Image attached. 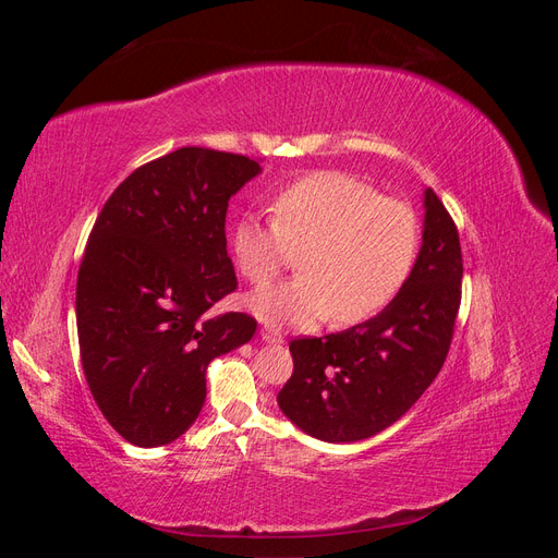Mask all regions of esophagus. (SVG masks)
Returning <instances> with one entry per match:
<instances>
[{"mask_svg":"<svg viewBox=\"0 0 558 558\" xmlns=\"http://www.w3.org/2000/svg\"><path fill=\"white\" fill-rule=\"evenodd\" d=\"M260 340L267 342V344H281L283 342V335L279 330H275V328L265 326V328H260Z\"/></svg>","mask_w":558,"mask_h":558,"instance_id":"1","label":"esophagus"}]
</instances>
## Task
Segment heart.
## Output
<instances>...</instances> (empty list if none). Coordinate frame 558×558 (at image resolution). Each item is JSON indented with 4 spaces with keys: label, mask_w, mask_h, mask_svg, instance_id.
Segmentation results:
<instances>
[{
    "label": "heart",
    "mask_w": 558,
    "mask_h": 558,
    "mask_svg": "<svg viewBox=\"0 0 558 558\" xmlns=\"http://www.w3.org/2000/svg\"><path fill=\"white\" fill-rule=\"evenodd\" d=\"M272 214H244L232 232L242 275L258 286L302 248L298 277L248 298L269 324L310 326L328 316L361 324L391 305L412 275L421 242L414 209L359 177H302L277 193Z\"/></svg>",
    "instance_id": "1"
}]
</instances>
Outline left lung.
<instances>
[{
	"instance_id": "left-lung-1",
	"label": "left lung",
	"mask_w": 558,
	"mask_h": 558,
	"mask_svg": "<svg viewBox=\"0 0 558 558\" xmlns=\"http://www.w3.org/2000/svg\"><path fill=\"white\" fill-rule=\"evenodd\" d=\"M424 244L398 298L342 332L289 344L293 375L277 402L293 424L324 442H359L408 412L440 373L461 307L459 230L430 189Z\"/></svg>"
}]
</instances>
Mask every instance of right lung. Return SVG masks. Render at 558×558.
Here are the masks:
<instances>
[{"mask_svg": "<svg viewBox=\"0 0 558 558\" xmlns=\"http://www.w3.org/2000/svg\"><path fill=\"white\" fill-rule=\"evenodd\" d=\"M258 160L183 146L137 167L107 199L76 279L83 375L99 412L137 447L170 445L207 398V365L246 344L256 318L216 314L238 289L228 199Z\"/></svg>", "mask_w": 558, "mask_h": 558, "instance_id": "add662e5", "label": "right lung"}]
</instances>
